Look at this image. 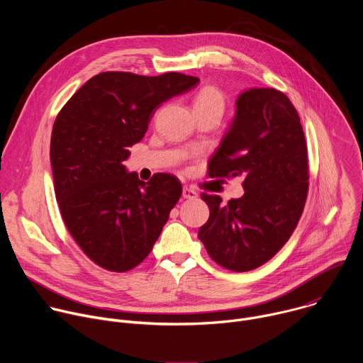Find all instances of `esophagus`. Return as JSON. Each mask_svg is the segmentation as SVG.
<instances>
[{"label":"esophagus","instance_id":"34e87169","mask_svg":"<svg viewBox=\"0 0 363 363\" xmlns=\"http://www.w3.org/2000/svg\"><path fill=\"white\" fill-rule=\"evenodd\" d=\"M182 196L186 198V199H194V198L198 196V192H196L194 188H191V186H184V189H182Z\"/></svg>","mask_w":363,"mask_h":363}]
</instances>
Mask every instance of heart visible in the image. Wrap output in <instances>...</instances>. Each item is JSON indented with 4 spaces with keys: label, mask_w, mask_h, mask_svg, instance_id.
Returning a JSON list of instances; mask_svg holds the SVG:
<instances>
[{
    "label": "heart",
    "mask_w": 363,
    "mask_h": 363,
    "mask_svg": "<svg viewBox=\"0 0 363 363\" xmlns=\"http://www.w3.org/2000/svg\"><path fill=\"white\" fill-rule=\"evenodd\" d=\"M194 109H195V112L216 111L223 115L224 109H225V96L216 86H203L195 94Z\"/></svg>",
    "instance_id": "b5f03b06"
}]
</instances>
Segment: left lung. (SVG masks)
I'll return each instance as SVG.
<instances>
[{"mask_svg":"<svg viewBox=\"0 0 363 363\" xmlns=\"http://www.w3.org/2000/svg\"><path fill=\"white\" fill-rule=\"evenodd\" d=\"M208 177H241L245 192L227 203L202 192L210 218L198 238L227 270L263 266L291 237L308 192L304 132L283 91L270 87L240 94L235 119L208 162Z\"/></svg>","mask_w":363,"mask_h":363,"instance_id":"1","label":"left lung"}]
</instances>
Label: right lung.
Here are the masks:
<instances>
[{
    "mask_svg": "<svg viewBox=\"0 0 363 363\" xmlns=\"http://www.w3.org/2000/svg\"><path fill=\"white\" fill-rule=\"evenodd\" d=\"M198 82L177 72H103L59 112L50 142L56 199L70 235L99 267L125 273L139 266L181 198L175 175L160 172L143 182L126 174L123 161L155 109Z\"/></svg>",
    "mask_w": 363,
    "mask_h": 363,
    "instance_id": "right-lung-1",
    "label": "right lung"
}]
</instances>
